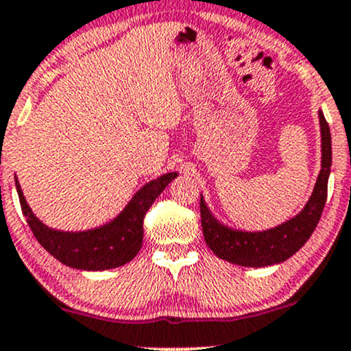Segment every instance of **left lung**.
<instances>
[{
	"label": "left lung",
	"mask_w": 351,
	"mask_h": 351,
	"mask_svg": "<svg viewBox=\"0 0 351 351\" xmlns=\"http://www.w3.org/2000/svg\"><path fill=\"white\" fill-rule=\"evenodd\" d=\"M322 130V171L315 189L303 209L295 217L266 231L232 229L210 213L201 194V224L206 244L217 258L232 265L265 267L286 261L304 246L316 229L326 202L328 177L331 167V134L325 115L318 110Z\"/></svg>",
	"instance_id": "left-lung-1"
}]
</instances>
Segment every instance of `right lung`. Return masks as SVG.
Instances as JSON below:
<instances>
[{
	"label": "right lung",
	"instance_id": "obj_1",
	"mask_svg": "<svg viewBox=\"0 0 351 351\" xmlns=\"http://www.w3.org/2000/svg\"><path fill=\"white\" fill-rule=\"evenodd\" d=\"M177 172L157 177L135 192L119 216L86 231H58L48 228L33 214L14 176L21 209L41 246L65 266L85 271H104L123 266L137 256L144 239V216Z\"/></svg>",
	"mask_w": 351,
	"mask_h": 351
}]
</instances>
